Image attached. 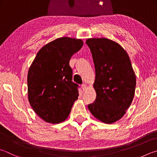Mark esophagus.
I'll use <instances>...</instances> for the list:
<instances>
[{"label": "esophagus", "instance_id": "esophagus-1", "mask_svg": "<svg viewBox=\"0 0 157 157\" xmlns=\"http://www.w3.org/2000/svg\"><path fill=\"white\" fill-rule=\"evenodd\" d=\"M81 88H82V91H85L87 90V85H85V84H82V85H81Z\"/></svg>", "mask_w": 157, "mask_h": 157}]
</instances>
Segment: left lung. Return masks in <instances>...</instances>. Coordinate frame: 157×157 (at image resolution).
I'll return each mask as SVG.
<instances>
[{
    "instance_id": "left-lung-1",
    "label": "left lung",
    "mask_w": 157,
    "mask_h": 157,
    "mask_svg": "<svg viewBox=\"0 0 157 157\" xmlns=\"http://www.w3.org/2000/svg\"><path fill=\"white\" fill-rule=\"evenodd\" d=\"M85 43L96 71L93 87L96 98L88 109L102 122L114 123L125 115L135 96L136 76L129 56L119 44L107 38H88Z\"/></svg>"
}]
</instances>
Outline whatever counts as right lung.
Returning <instances> with one entry per match:
<instances>
[{
    "instance_id": "add662e5",
    "label": "right lung",
    "mask_w": 157,
    "mask_h": 157,
    "mask_svg": "<svg viewBox=\"0 0 157 157\" xmlns=\"http://www.w3.org/2000/svg\"><path fill=\"white\" fill-rule=\"evenodd\" d=\"M83 45L81 39L57 38L41 48L27 75L28 99L35 113L46 122L66 120L78 99V85L72 81V56Z\"/></svg>"
}]
</instances>
